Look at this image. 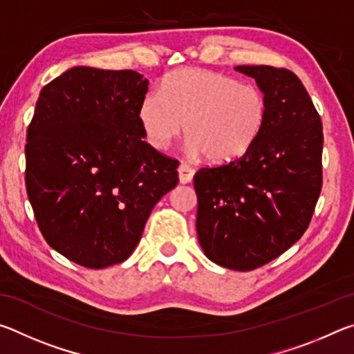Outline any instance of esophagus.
Wrapping results in <instances>:
<instances>
[{"mask_svg":"<svg viewBox=\"0 0 354 354\" xmlns=\"http://www.w3.org/2000/svg\"><path fill=\"white\" fill-rule=\"evenodd\" d=\"M178 173H179V181H181V184H189L192 179H194L195 169L194 167H190L187 162H181L179 164Z\"/></svg>","mask_w":354,"mask_h":354,"instance_id":"obj_1","label":"esophagus"}]
</instances>
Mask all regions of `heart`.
<instances>
[{
  "instance_id": "1",
  "label": "heart",
  "mask_w": 354,
  "mask_h": 354,
  "mask_svg": "<svg viewBox=\"0 0 354 354\" xmlns=\"http://www.w3.org/2000/svg\"><path fill=\"white\" fill-rule=\"evenodd\" d=\"M259 87L205 68H184L143 95L139 122L148 143L167 149L184 129L192 153L225 164L253 147L267 120Z\"/></svg>"
}]
</instances>
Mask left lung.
<instances>
[{
	"label": "left lung",
	"mask_w": 354,
	"mask_h": 354,
	"mask_svg": "<svg viewBox=\"0 0 354 354\" xmlns=\"http://www.w3.org/2000/svg\"><path fill=\"white\" fill-rule=\"evenodd\" d=\"M267 98V120L247 153L195 173L196 232L205 254L248 272L289 250L308 230L322 190L323 128L293 71L239 65Z\"/></svg>",
	"instance_id": "8db88e82"
}]
</instances>
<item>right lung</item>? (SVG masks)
Instances as JSON below:
<instances>
[{
	"mask_svg": "<svg viewBox=\"0 0 354 354\" xmlns=\"http://www.w3.org/2000/svg\"><path fill=\"white\" fill-rule=\"evenodd\" d=\"M148 80L134 70L70 68L41 88L26 134V192L51 248L87 268L133 254L178 184L176 159L143 140Z\"/></svg>",
	"mask_w": 354,
	"mask_h": 354,
	"instance_id": "add662e5",
	"label": "right lung"
}]
</instances>
